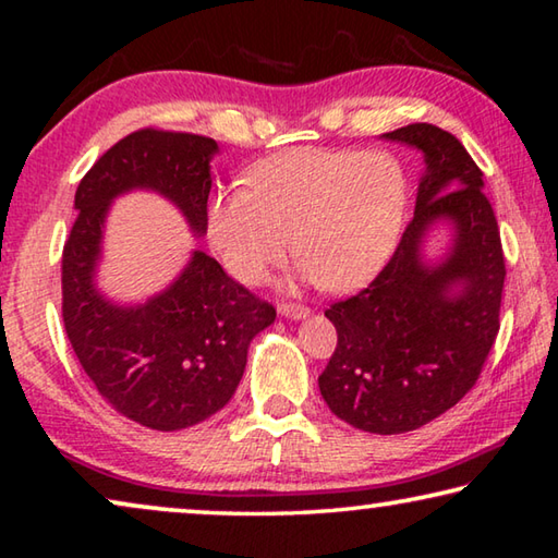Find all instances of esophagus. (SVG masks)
Here are the masks:
<instances>
[{
    "mask_svg": "<svg viewBox=\"0 0 558 558\" xmlns=\"http://www.w3.org/2000/svg\"><path fill=\"white\" fill-rule=\"evenodd\" d=\"M278 313H280L282 317H290V319H305V317L310 315V307L295 305V302H280Z\"/></svg>",
    "mask_w": 558,
    "mask_h": 558,
    "instance_id": "obj_1",
    "label": "esophagus"
}]
</instances>
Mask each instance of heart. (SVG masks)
Returning <instances> with one entry per match:
<instances>
[{"mask_svg":"<svg viewBox=\"0 0 558 558\" xmlns=\"http://www.w3.org/2000/svg\"><path fill=\"white\" fill-rule=\"evenodd\" d=\"M245 184L206 216L211 248L245 286L288 258L292 235L302 280L354 290L386 266L409 214V177L389 153L295 147L253 165Z\"/></svg>","mask_w":558,"mask_h":558,"instance_id":"obj_1","label":"heart"}]
</instances>
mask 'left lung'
<instances>
[{
    "instance_id": "left-lung-1",
    "label": "left lung",
    "mask_w": 558,
    "mask_h": 558,
    "mask_svg": "<svg viewBox=\"0 0 558 558\" xmlns=\"http://www.w3.org/2000/svg\"><path fill=\"white\" fill-rule=\"evenodd\" d=\"M384 137L421 149L426 174L391 260L325 310L337 349L319 391L349 426L396 436L426 426L475 386L499 332L507 270L483 172L460 140L428 122ZM440 218L457 235L449 256L428 267L420 245Z\"/></svg>"
}]
</instances>
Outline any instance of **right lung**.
<instances>
[{
    "mask_svg": "<svg viewBox=\"0 0 558 558\" xmlns=\"http://www.w3.org/2000/svg\"><path fill=\"white\" fill-rule=\"evenodd\" d=\"M211 137L145 128L112 145L75 189L63 245V325L75 356L102 399L153 430H182L221 411L239 386L251 339L276 319L204 251L172 286L143 305H116L98 292L102 223L116 196L153 189L206 233Z\"/></svg>",
    "mask_w": 558,
    "mask_h": 558,
    "instance_id": "right-lung-1",
    "label": "right lung"
}]
</instances>
